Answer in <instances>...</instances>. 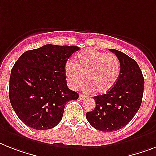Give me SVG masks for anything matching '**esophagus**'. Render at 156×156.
<instances>
[{"instance_id":"34e87169","label":"esophagus","mask_w":156,"mask_h":156,"mask_svg":"<svg viewBox=\"0 0 156 156\" xmlns=\"http://www.w3.org/2000/svg\"><path fill=\"white\" fill-rule=\"evenodd\" d=\"M85 98H86L85 96H83V95H80V96H79L80 100H84V99H85Z\"/></svg>"}]
</instances>
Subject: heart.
I'll return each mask as SVG.
<instances>
[{"mask_svg":"<svg viewBox=\"0 0 156 156\" xmlns=\"http://www.w3.org/2000/svg\"><path fill=\"white\" fill-rule=\"evenodd\" d=\"M69 85L76 89L85 82L87 91L104 93L110 91L119 79L120 63L115 55L107 54L95 49L81 52L77 62L69 60L65 65Z\"/></svg>","mask_w":156,"mask_h":156,"instance_id":"obj_1","label":"heart"}]
</instances>
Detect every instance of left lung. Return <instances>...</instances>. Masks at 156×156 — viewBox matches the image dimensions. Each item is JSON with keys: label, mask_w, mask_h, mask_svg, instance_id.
<instances>
[{"label": "left lung", "mask_w": 156, "mask_h": 156, "mask_svg": "<svg viewBox=\"0 0 156 156\" xmlns=\"http://www.w3.org/2000/svg\"><path fill=\"white\" fill-rule=\"evenodd\" d=\"M120 73L115 86L106 94L94 96L96 108L86 113L88 123L101 132H115L125 127L140 109L144 95V76L135 60L115 49Z\"/></svg>", "instance_id": "8db88e82"}]
</instances>
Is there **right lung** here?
<instances>
[{
	"label": "right lung",
	"instance_id": "right-lung-1",
	"mask_svg": "<svg viewBox=\"0 0 156 156\" xmlns=\"http://www.w3.org/2000/svg\"><path fill=\"white\" fill-rule=\"evenodd\" d=\"M80 49L77 46L46 44L27 51L12 67L9 100L18 118L36 130L56 127L67 102L78 93L67 86V60Z\"/></svg>",
	"mask_w": 156,
	"mask_h": 156
}]
</instances>
